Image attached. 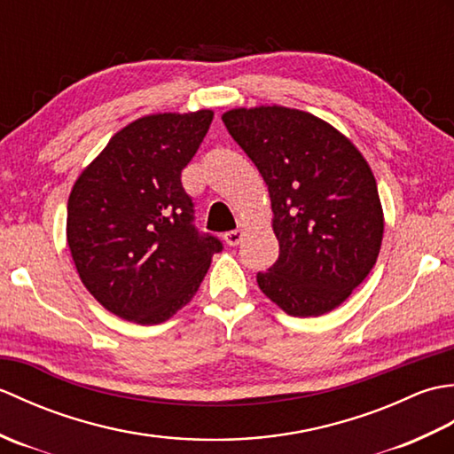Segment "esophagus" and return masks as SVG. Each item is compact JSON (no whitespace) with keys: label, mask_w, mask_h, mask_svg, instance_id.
I'll return each instance as SVG.
<instances>
[{"label":"esophagus","mask_w":454,"mask_h":454,"mask_svg":"<svg viewBox=\"0 0 454 454\" xmlns=\"http://www.w3.org/2000/svg\"><path fill=\"white\" fill-rule=\"evenodd\" d=\"M242 238H244V230H230V232H226V234H224L226 244H228L230 247L238 246L239 242H242Z\"/></svg>","instance_id":"obj_1"}]
</instances>
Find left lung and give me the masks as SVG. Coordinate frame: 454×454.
<instances>
[{
	"instance_id": "left-lung-1",
	"label": "left lung",
	"mask_w": 454,
	"mask_h": 454,
	"mask_svg": "<svg viewBox=\"0 0 454 454\" xmlns=\"http://www.w3.org/2000/svg\"><path fill=\"white\" fill-rule=\"evenodd\" d=\"M267 183L278 259L257 273L263 294L298 317L345 302L379 257L384 215L372 169L330 122L281 105L222 114Z\"/></svg>"
}]
</instances>
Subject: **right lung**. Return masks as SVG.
Wrapping results in <instances>:
<instances>
[{
  "mask_svg": "<svg viewBox=\"0 0 454 454\" xmlns=\"http://www.w3.org/2000/svg\"><path fill=\"white\" fill-rule=\"evenodd\" d=\"M215 113H156L121 129L75 179L66 238L85 288L124 320L153 325L181 310L222 244L192 226L181 171Z\"/></svg>",
  "mask_w": 454,
  "mask_h": 454,
  "instance_id": "1",
  "label": "right lung"
}]
</instances>
